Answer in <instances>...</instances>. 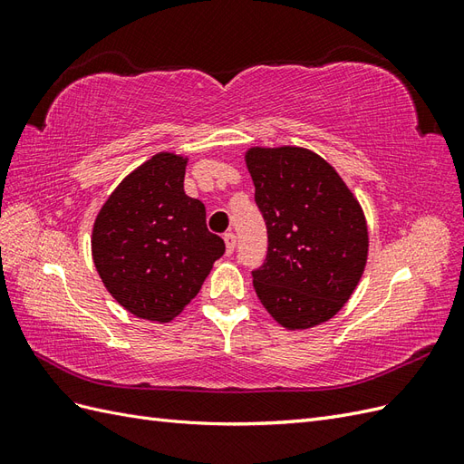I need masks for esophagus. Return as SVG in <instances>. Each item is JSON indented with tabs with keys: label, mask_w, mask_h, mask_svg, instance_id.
Wrapping results in <instances>:
<instances>
[{
	"label": "esophagus",
	"mask_w": 464,
	"mask_h": 464,
	"mask_svg": "<svg viewBox=\"0 0 464 464\" xmlns=\"http://www.w3.org/2000/svg\"><path fill=\"white\" fill-rule=\"evenodd\" d=\"M224 244H227V256H232L234 254V247H236V236H234V232L224 234Z\"/></svg>",
	"instance_id": "obj_1"
}]
</instances>
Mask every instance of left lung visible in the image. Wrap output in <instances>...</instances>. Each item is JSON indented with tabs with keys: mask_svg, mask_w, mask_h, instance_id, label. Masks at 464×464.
Returning a JSON list of instances; mask_svg holds the SVG:
<instances>
[{
	"mask_svg": "<svg viewBox=\"0 0 464 464\" xmlns=\"http://www.w3.org/2000/svg\"><path fill=\"white\" fill-rule=\"evenodd\" d=\"M246 164L266 227L251 271L265 310L286 329L329 321L353 296L368 259L362 207L334 168L302 147H254Z\"/></svg>",
	"mask_w": 464,
	"mask_h": 464,
	"instance_id": "left-lung-1",
	"label": "left lung"
}]
</instances>
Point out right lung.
Masks as SVG:
<instances>
[{"label":"right lung","instance_id":"add662e5","mask_svg":"<svg viewBox=\"0 0 464 464\" xmlns=\"http://www.w3.org/2000/svg\"><path fill=\"white\" fill-rule=\"evenodd\" d=\"M188 159L159 152L111 191L92 227V259L106 290L133 315L166 323L198 296L224 240L205 205L184 191Z\"/></svg>","mask_w":464,"mask_h":464}]
</instances>
